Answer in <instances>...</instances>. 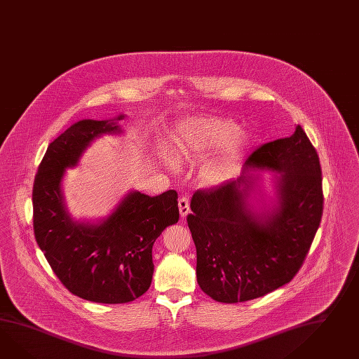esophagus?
<instances>
[{"mask_svg": "<svg viewBox=\"0 0 359 359\" xmlns=\"http://www.w3.org/2000/svg\"><path fill=\"white\" fill-rule=\"evenodd\" d=\"M179 211H180V215H182V217H185V215L189 214L191 208H189V200H188L187 197H182V198L179 200Z\"/></svg>", "mask_w": 359, "mask_h": 359, "instance_id": "obj_1", "label": "esophagus"}]
</instances>
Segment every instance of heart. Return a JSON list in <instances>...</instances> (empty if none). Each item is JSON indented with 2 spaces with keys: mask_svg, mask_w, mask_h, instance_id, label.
I'll list each match as a JSON object with an SVG mask.
<instances>
[{
  "mask_svg": "<svg viewBox=\"0 0 359 359\" xmlns=\"http://www.w3.org/2000/svg\"><path fill=\"white\" fill-rule=\"evenodd\" d=\"M240 131V126L231 119L191 118L176 127L174 148L179 157L192 161L224 147L222 153L208 159L200 170L203 183L218 185L236 171L248 145V137ZM166 161L170 166L176 167L175 159L167 158Z\"/></svg>",
  "mask_w": 359,
  "mask_h": 359,
  "instance_id": "b5f03b06",
  "label": "heart"
}]
</instances>
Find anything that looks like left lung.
<instances>
[{
	"mask_svg": "<svg viewBox=\"0 0 359 359\" xmlns=\"http://www.w3.org/2000/svg\"><path fill=\"white\" fill-rule=\"evenodd\" d=\"M258 169L277 174V200L254 212L248 197ZM187 217L197 250V281L224 304L262 297L294 278L306 258L323 214L322 168L301 126L285 139L252 153L243 172L193 194Z\"/></svg>",
	"mask_w": 359,
	"mask_h": 359,
	"instance_id": "left-lung-1",
	"label": "left lung"
}]
</instances>
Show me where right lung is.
Returning <instances> with one entry per match:
<instances>
[{
  "label": "right lung",
  "mask_w": 359,
  "mask_h": 359,
  "mask_svg": "<svg viewBox=\"0 0 359 359\" xmlns=\"http://www.w3.org/2000/svg\"><path fill=\"white\" fill-rule=\"evenodd\" d=\"M123 118L72 124L49 144L32 191L36 241L53 272L72 294L98 304L131 302L148 290L154 241L179 220L177 193L172 189L156 197L127 193L97 223L71 218L61 189L66 168L76 166L97 137L122 133L118 121Z\"/></svg>",
  "instance_id": "right-lung-1"
}]
</instances>
